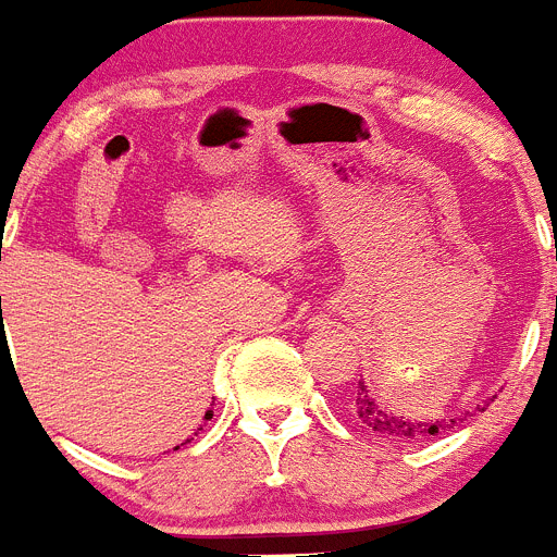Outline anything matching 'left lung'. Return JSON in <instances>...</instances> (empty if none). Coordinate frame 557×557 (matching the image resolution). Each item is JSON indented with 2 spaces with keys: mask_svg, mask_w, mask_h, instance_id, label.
Instances as JSON below:
<instances>
[{
  "mask_svg": "<svg viewBox=\"0 0 557 557\" xmlns=\"http://www.w3.org/2000/svg\"><path fill=\"white\" fill-rule=\"evenodd\" d=\"M355 416L363 428L374 430V433L385 435L394 441H419L428 435H438L444 430L455 428V419H410V416H397L391 408L380 405L377 399L369 394V385L358 380V394H355Z\"/></svg>",
  "mask_w": 557,
  "mask_h": 557,
  "instance_id": "8db88e82",
  "label": "left lung"
}]
</instances>
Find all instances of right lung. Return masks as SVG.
<instances>
[{
    "instance_id": "right-lung-1",
    "label": "right lung",
    "mask_w": 557,
    "mask_h": 557,
    "mask_svg": "<svg viewBox=\"0 0 557 557\" xmlns=\"http://www.w3.org/2000/svg\"><path fill=\"white\" fill-rule=\"evenodd\" d=\"M210 416H213V410H208V413H205V419H210ZM188 441H191V438H188ZM174 449H177V447H174Z\"/></svg>"
}]
</instances>
